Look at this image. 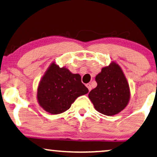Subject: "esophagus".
Listing matches in <instances>:
<instances>
[{"label": "esophagus", "mask_w": 157, "mask_h": 157, "mask_svg": "<svg viewBox=\"0 0 157 157\" xmlns=\"http://www.w3.org/2000/svg\"><path fill=\"white\" fill-rule=\"evenodd\" d=\"M86 87L88 88V89H89V91H91V84H89V83H87V84L86 85Z\"/></svg>", "instance_id": "esophagus-1"}]
</instances>
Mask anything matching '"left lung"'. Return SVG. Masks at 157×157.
I'll list each match as a JSON object with an SVG mask.
<instances>
[{"label": "left lung", "mask_w": 157, "mask_h": 157, "mask_svg": "<svg viewBox=\"0 0 157 157\" xmlns=\"http://www.w3.org/2000/svg\"><path fill=\"white\" fill-rule=\"evenodd\" d=\"M95 79L97 86L89 92V98L96 110L106 116L121 112L130 99L129 86L121 67L112 62Z\"/></svg>", "instance_id": "8db88e82"}]
</instances>
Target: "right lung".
Here are the masks:
<instances>
[{"label":"right lung","mask_w":157,"mask_h":157,"mask_svg":"<svg viewBox=\"0 0 157 157\" xmlns=\"http://www.w3.org/2000/svg\"><path fill=\"white\" fill-rule=\"evenodd\" d=\"M88 92L80 75L72 74L65 67L60 68L53 62L40 81L37 99L46 112L59 114L68 110L78 96Z\"/></svg>","instance_id":"obj_1"}]
</instances>
